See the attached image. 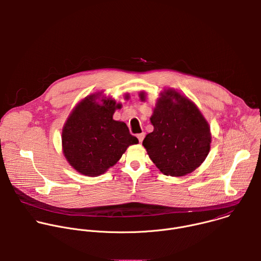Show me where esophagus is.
<instances>
[{
  "instance_id": "esophagus-1",
  "label": "esophagus",
  "mask_w": 261,
  "mask_h": 261,
  "mask_svg": "<svg viewBox=\"0 0 261 261\" xmlns=\"http://www.w3.org/2000/svg\"><path fill=\"white\" fill-rule=\"evenodd\" d=\"M144 136H145V133H144V132H142V133H139V134H137V138H138L139 142H142V140L144 139Z\"/></svg>"
}]
</instances>
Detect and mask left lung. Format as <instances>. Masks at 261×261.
Segmentation results:
<instances>
[{"label": "left lung", "mask_w": 261, "mask_h": 261, "mask_svg": "<svg viewBox=\"0 0 261 261\" xmlns=\"http://www.w3.org/2000/svg\"><path fill=\"white\" fill-rule=\"evenodd\" d=\"M140 98H144L143 93ZM151 123L154 131L142 144L164 174L182 176L204 161L211 145L210 126L189 99L167 90L157 102Z\"/></svg>", "instance_id": "obj_1"}]
</instances>
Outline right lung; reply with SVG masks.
I'll list each match as a JSON object with an SVG mask.
<instances>
[{"mask_svg":"<svg viewBox=\"0 0 261 261\" xmlns=\"http://www.w3.org/2000/svg\"><path fill=\"white\" fill-rule=\"evenodd\" d=\"M87 97L72 111L62 133L63 152L73 168L88 176H97L114 166L130 144L138 139L131 135L127 125L113 119L115 100Z\"/></svg>","mask_w":261,"mask_h":261,"instance_id":"obj_1","label":"right lung"}]
</instances>
